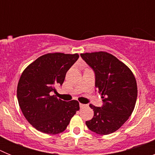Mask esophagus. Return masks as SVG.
<instances>
[{
    "mask_svg": "<svg viewBox=\"0 0 155 155\" xmlns=\"http://www.w3.org/2000/svg\"><path fill=\"white\" fill-rule=\"evenodd\" d=\"M86 106H87V105H85V104L80 103V108H81V109H83V108L86 107Z\"/></svg>",
    "mask_w": 155,
    "mask_h": 155,
    "instance_id": "esophagus-1",
    "label": "esophagus"
}]
</instances>
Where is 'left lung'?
<instances>
[{
	"label": "left lung",
	"mask_w": 155,
	"mask_h": 155,
	"mask_svg": "<svg viewBox=\"0 0 155 155\" xmlns=\"http://www.w3.org/2000/svg\"><path fill=\"white\" fill-rule=\"evenodd\" d=\"M81 58L92 68L95 87L102 94L103 105L90 104L94 116L86 121L87 128L100 135L116 131L131 116L137 97V85L130 69L106 52L81 53Z\"/></svg>",
	"instance_id": "obj_1"
}]
</instances>
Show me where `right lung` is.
<instances>
[{
	"label": "right lung",
	"mask_w": 155,
	"mask_h": 155,
	"mask_svg": "<svg viewBox=\"0 0 155 155\" xmlns=\"http://www.w3.org/2000/svg\"><path fill=\"white\" fill-rule=\"evenodd\" d=\"M79 55L47 53L30 64L21 74L17 87L19 106L28 122L47 134L64 132L80 109L76 100L65 102L51 95L62 85L66 74Z\"/></svg>",
	"instance_id": "1"
}]
</instances>
